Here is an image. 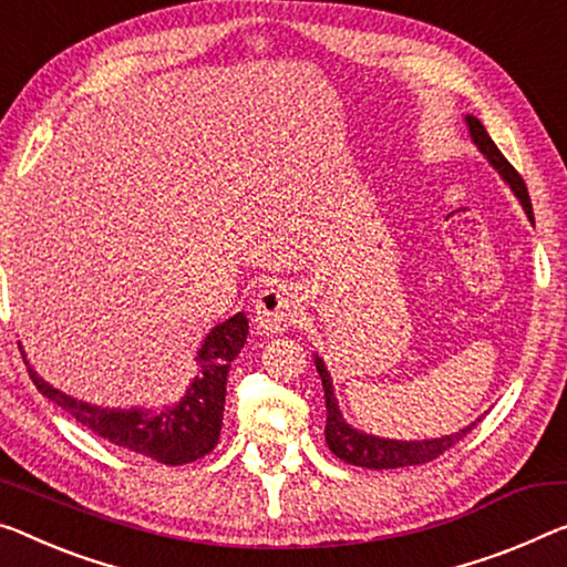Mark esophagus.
<instances>
[{
  "mask_svg": "<svg viewBox=\"0 0 567 567\" xmlns=\"http://www.w3.org/2000/svg\"><path fill=\"white\" fill-rule=\"evenodd\" d=\"M256 327L260 334H281L301 317V299L286 286H271L256 299Z\"/></svg>",
  "mask_w": 567,
  "mask_h": 567,
  "instance_id": "34e87169",
  "label": "esophagus"
}]
</instances>
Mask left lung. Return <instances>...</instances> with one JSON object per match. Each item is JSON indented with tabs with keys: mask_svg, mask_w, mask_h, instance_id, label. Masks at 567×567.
Masks as SVG:
<instances>
[{
	"mask_svg": "<svg viewBox=\"0 0 567 567\" xmlns=\"http://www.w3.org/2000/svg\"><path fill=\"white\" fill-rule=\"evenodd\" d=\"M466 124H468V132H472L474 144L478 146V150H482V154L486 156V159L494 164V169L502 174L504 182H507V185L512 187V193L519 197V203H522V207H525V213H527L529 220L535 223L533 203H529L525 179H522L519 172L507 162V156H504L499 150H496V144L492 142V136L486 134V128L482 126V121L474 118V116H466ZM313 362H317L321 385H324V400H327V429H324V435H327V446H329V451H332L337 458H342V461H347V464H352V466H362V468H398V466L425 464V461H433V458H439V456L446 454L451 446H456V443L464 439L466 433H472V429H476V423L482 421V417H478L476 423L466 425L464 431H458L454 435H443V439H433V441L374 439V435L354 431L352 425L344 423V417H342V413H339V408H337L332 380H329V372L324 368V362H321L319 357H313Z\"/></svg>",
	"mask_w": 567,
	"mask_h": 567,
	"instance_id": "left-lung-1",
	"label": "left lung"
}]
</instances>
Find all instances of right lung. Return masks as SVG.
Listing matches in <instances>:
<instances>
[{
  "label": "right lung",
  "mask_w": 567,
  "mask_h": 567,
  "mask_svg": "<svg viewBox=\"0 0 567 567\" xmlns=\"http://www.w3.org/2000/svg\"><path fill=\"white\" fill-rule=\"evenodd\" d=\"M246 334L248 319L243 311L217 324L197 354L199 374L187 395L179 400V405L162 413H150L142 408L111 411V408L89 405L48 385L32 368L28 372L42 395L71 413L99 439L150 456L159 464L182 466L203 458L217 446L225 411V382H228L230 362L246 344Z\"/></svg>",
  "instance_id": "obj_1"
}]
</instances>
